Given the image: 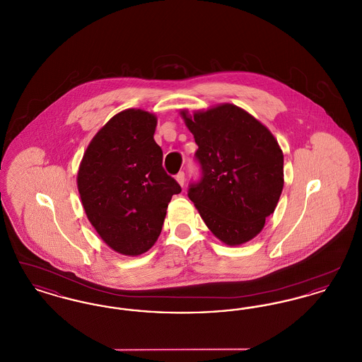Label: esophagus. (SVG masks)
<instances>
[{"mask_svg": "<svg viewBox=\"0 0 362 362\" xmlns=\"http://www.w3.org/2000/svg\"><path fill=\"white\" fill-rule=\"evenodd\" d=\"M176 180H177V183L183 187L185 183H186V175H185V173H177V175H176Z\"/></svg>", "mask_w": 362, "mask_h": 362, "instance_id": "34e87169", "label": "esophagus"}]
</instances>
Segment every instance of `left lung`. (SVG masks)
Instances as JSON below:
<instances>
[{
	"instance_id": "8db88e82",
	"label": "left lung",
	"mask_w": 362,
	"mask_h": 362,
	"mask_svg": "<svg viewBox=\"0 0 362 362\" xmlns=\"http://www.w3.org/2000/svg\"><path fill=\"white\" fill-rule=\"evenodd\" d=\"M180 115L195 138L201 179L189 198L216 238L239 245L255 238L284 189V155L270 130L240 107L220 104Z\"/></svg>"
}]
</instances>
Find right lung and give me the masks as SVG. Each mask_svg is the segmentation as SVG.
I'll list each match as a JSON object with an SVG mask.
<instances>
[{
	"label": "right lung",
	"instance_id": "right-lung-1",
	"mask_svg": "<svg viewBox=\"0 0 362 362\" xmlns=\"http://www.w3.org/2000/svg\"><path fill=\"white\" fill-rule=\"evenodd\" d=\"M156 124L144 110L117 114L88 145L77 175L88 220L108 247L129 257L152 248L173 194L182 191L163 168Z\"/></svg>",
	"mask_w": 362,
	"mask_h": 362
}]
</instances>
